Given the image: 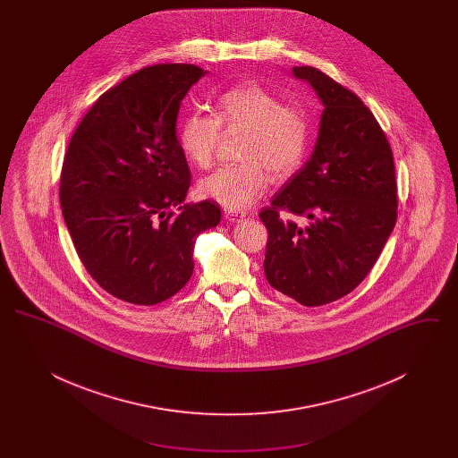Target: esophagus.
<instances>
[{
    "label": "esophagus",
    "mask_w": 458,
    "mask_h": 458,
    "mask_svg": "<svg viewBox=\"0 0 458 458\" xmlns=\"http://www.w3.org/2000/svg\"><path fill=\"white\" fill-rule=\"evenodd\" d=\"M225 216L228 221H240V219L245 218V213H240V211H225Z\"/></svg>",
    "instance_id": "1"
}]
</instances>
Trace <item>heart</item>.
Wrapping results in <instances>:
<instances>
[{
	"label": "heart",
	"instance_id": "1",
	"mask_svg": "<svg viewBox=\"0 0 458 458\" xmlns=\"http://www.w3.org/2000/svg\"><path fill=\"white\" fill-rule=\"evenodd\" d=\"M221 127L245 131V163L221 166L199 182V194L228 211L249 209L269 187V172L286 178L299 170L309 148V122L302 109L284 106L280 96L258 84L225 90L216 116L191 111L178 127V144L197 168L213 163Z\"/></svg>",
	"mask_w": 458,
	"mask_h": 458
}]
</instances>
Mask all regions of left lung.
<instances>
[{
  "instance_id": "left-lung-1",
  "label": "left lung",
  "mask_w": 458,
  "mask_h": 458,
  "mask_svg": "<svg viewBox=\"0 0 458 458\" xmlns=\"http://www.w3.org/2000/svg\"><path fill=\"white\" fill-rule=\"evenodd\" d=\"M323 105L314 151L259 215L267 228V284L299 304L338 301L377 261L396 223L392 148L369 108L314 66H293ZM284 208L304 229L282 222Z\"/></svg>"
}]
</instances>
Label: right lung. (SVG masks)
<instances>
[{
	"mask_svg": "<svg viewBox=\"0 0 458 458\" xmlns=\"http://www.w3.org/2000/svg\"><path fill=\"white\" fill-rule=\"evenodd\" d=\"M206 73L185 64L131 73L94 103L68 144L64 218L89 275L120 301L159 304L182 290L197 235L221 219L215 202L183 204L191 172L176 118Z\"/></svg>",
	"mask_w": 458,
	"mask_h": 458,
	"instance_id": "right-lung-1",
	"label": "right lung"
}]
</instances>
